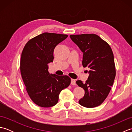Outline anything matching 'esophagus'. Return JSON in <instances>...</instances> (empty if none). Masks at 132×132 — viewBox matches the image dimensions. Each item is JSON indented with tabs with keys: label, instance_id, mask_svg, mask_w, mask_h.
<instances>
[{
	"label": "esophagus",
	"instance_id": "34e87169",
	"mask_svg": "<svg viewBox=\"0 0 132 132\" xmlns=\"http://www.w3.org/2000/svg\"><path fill=\"white\" fill-rule=\"evenodd\" d=\"M71 84L72 85H76V82H75V80L74 79H71Z\"/></svg>",
	"mask_w": 132,
	"mask_h": 132
}]
</instances>
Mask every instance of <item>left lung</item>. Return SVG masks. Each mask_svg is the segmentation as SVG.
I'll return each instance as SVG.
<instances>
[{"mask_svg":"<svg viewBox=\"0 0 132 132\" xmlns=\"http://www.w3.org/2000/svg\"><path fill=\"white\" fill-rule=\"evenodd\" d=\"M71 40L83 53L82 64L89 68L85 83H76L85 90L79 104L87 108L100 105L107 97L116 76L114 56L109 44L95 34L70 36Z\"/></svg>","mask_w":132,"mask_h":132,"instance_id":"1","label":"left lung"}]
</instances>
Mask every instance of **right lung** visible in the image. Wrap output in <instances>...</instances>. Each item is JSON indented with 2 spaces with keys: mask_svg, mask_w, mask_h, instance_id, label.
Wrapping results in <instances>:
<instances>
[{
  "mask_svg": "<svg viewBox=\"0 0 132 132\" xmlns=\"http://www.w3.org/2000/svg\"><path fill=\"white\" fill-rule=\"evenodd\" d=\"M68 37L66 35L42 33L28 42L22 52V78L30 99L41 107L57 104L61 91L70 84L71 79L67 75L59 76L48 71L55 46Z\"/></svg>",
  "mask_w": 132,
  "mask_h": 132,
  "instance_id": "1",
  "label": "right lung"
}]
</instances>
